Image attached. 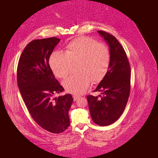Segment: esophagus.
<instances>
[{
    "label": "esophagus",
    "instance_id": "esophagus-1",
    "mask_svg": "<svg viewBox=\"0 0 158 158\" xmlns=\"http://www.w3.org/2000/svg\"><path fill=\"white\" fill-rule=\"evenodd\" d=\"M73 101H77L78 98H80V96L79 95H73Z\"/></svg>",
    "mask_w": 158,
    "mask_h": 158
}]
</instances>
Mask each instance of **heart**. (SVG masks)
Masks as SVG:
<instances>
[{
  "mask_svg": "<svg viewBox=\"0 0 158 158\" xmlns=\"http://www.w3.org/2000/svg\"><path fill=\"white\" fill-rule=\"evenodd\" d=\"M79 60L78 73L65 79L63 85L67 92L85 94L92 81H101L108 71L111 56L108 48L87 36H79L66 46L65 52H54L49 64L55 76L64 78L70 73L71 61Z\"/></svg>",
  "mask_w": 158,
  "mask_h": 158,
  "instance_id": "obj_1",
  "label": "heart"
}]
</instances>
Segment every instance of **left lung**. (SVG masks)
Wrapping results in <instances>:
<instances>
[{
  "label": "left lung",
  "mask_w": 158,
  "mask_h": 158,
  "mask_svg": "<svg viewBox=\"0 0 158 158\" xmlns=\"http://www.w3.org/2000/svg\"><path fill=\"white\" fill-rule=\"evenodd\" d=\"M97 32L109 46L111 61L108 71L94 90L103 95H88L87 99L93 121L107 126L117 121L125 110L131 89V67L117 39L104 31Z\"/></svg>",
  "instance_id": "1"
}]
</instances>
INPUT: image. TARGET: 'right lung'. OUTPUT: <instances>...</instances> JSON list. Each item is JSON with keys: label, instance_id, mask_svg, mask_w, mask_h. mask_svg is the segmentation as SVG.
<instances>
[{"label": "right lung", "instance_id": "right-lung-1", "mask_svg": "<svg viewBox=\"0 0 158 158\" xmlns=\"http://www.w3.org/2000/svg\"><path fill=\"white\" fill-rule=\"evenodd\" d=\"M60 41L56 37L31 41L23 51L17 68L18 86L31 117L40 127L57 134L70 126L69 111L73 102L70 94L53 98L64 91L48 63Z\"/></svg>", "mask_w": 158, "mask_h": 158}]
</instances>
